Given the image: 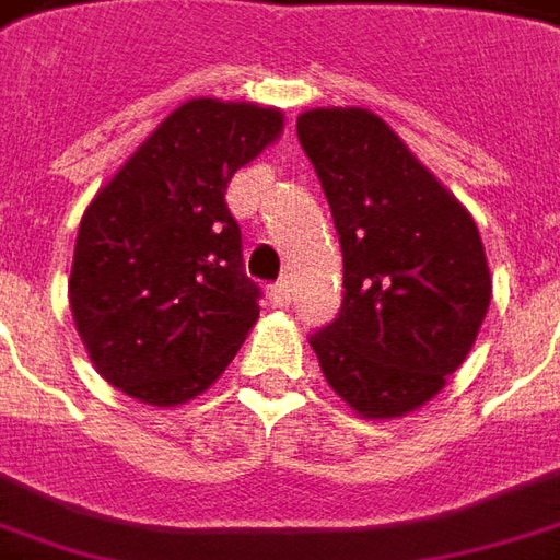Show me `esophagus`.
<instances>
[{
    "label": "esophagus",
    "instance_id": "esophagus-1",
    "mask_svg": "<svg viewBox=\"0 0 560 560\" xmlns=\"http://www.w3.org/2000/svg\"><path fill=\"white\" fill-rule=\"evenodd\" d=\"M269 296V306L272 308H288L291 306V284L288 281H279V284H272L267 291Z\"/></svg>",
    "mask_w": 560,
    "mask_h": 560
}]
</instances>
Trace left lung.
<instances>
[{
	"mask_svg": "<svg viewBox=\"0 0 560 560\" xmlns=\"http://www.w3.org/2000/svg\"><path fill=\"white\" fill-rule=\"evenodd\" d=\"M296 136L342 245V312L312 336L351 412L421 409L467 361L491 303L482 236L460 199L366 108H308Z\"/></svg>",
	"mask_w": 560,
	"mask_h": 560,
	"instance_id": "left-lung-1",
	"label": "left lung"
}]
</instances>
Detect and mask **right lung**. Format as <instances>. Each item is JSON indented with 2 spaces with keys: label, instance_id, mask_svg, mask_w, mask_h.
Masks as SVG:
<instances>
[{
  "label": "right lung",
  "instance_id": "obj_1",
  "mask_svg": "<svg viewBox=\"0 0 560 560\" xmlns=\"http://www.w3.org/2000/svg\"><path fill=\"white\" fill-rule=\"evenodd\" d=\"M284 130L272 105L187 100L84 209L69 308L112 388L148 406L209 390L260 318L230 178Z\"/></svg>",
  "mask_w": 560,
  "mask_h": 560
}]
</instances>
